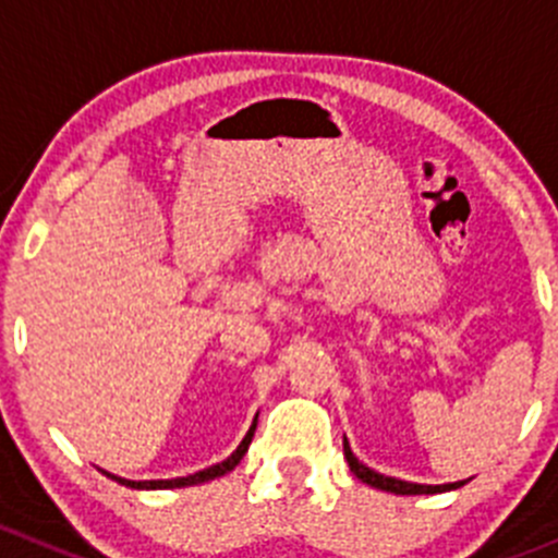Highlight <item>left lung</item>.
Returning <instances> with one entry per match:
<instances>
[{
  "instance_id": "8db88e82",
  "label": "left lung",
  "mask_w": 558,
  "mask_h": 558,
  "mask_svg": "<svg viewBox=\"0 0 558 558\" xmlns=\"http://www.w3.org/2000/svg\"><path fill=\"white\" fill-rule=\"evenodd\" d=\"M343 457H347V462H350V471L355 473L361 482L372 484V487H377V490H388V493H397V496H429V493H444V490H454V487H460V484L465 482H457V484H437V487H432V484H413V482H402V478H390V476H383V473L372 471V468L363 465L361 460H357L355 454H352V449L347 446V440H343Z\"/></svg>"
}]
</instances>
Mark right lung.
Listing matches in <instances>:
<instances>
[{"label":"right lung","mask_w":558,"mask_h":558,"mask_svg":"<svg viewBox=\"0 0 558 558\" xmlns=\"http://www.w3.org/2000/svg\"><path fill=\"white\" fill-rule=\"evenodd\" d=\"M253 432H255V424L250 426V432L244 435L239 449L233 451L226 462H217V465L206 468V471H197V473H190V476H179V478H150V482H129V478H121V476H112V478H118V482L126 484V487H137V490H168V487H190V484H201V482H208V478L226 476V473L233 471V468L239 465V460L244 457L250 440H253Z\"/></svg>","instance_id":"add662e5"}]
</instances>
